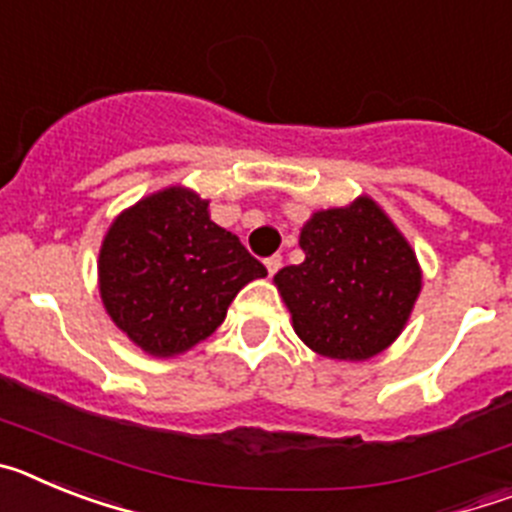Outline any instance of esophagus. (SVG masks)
<instances>
[{"label": "esophagus", "instance_id": "esophagus-1", "mask_svg": "<svg viewBox=\"0 0 512 512\" xmlns=\"http://www.w3.org/2000/svg\"><path fill=\"white\" fill-rule=\"evenodd\" d=\"M264 264H266V271H269L271 277H274V274H277V271L282 269V256H279V253H274V256H269V259H266Z\"/></svg>", "mask_w": 512, "mask_h": 512}]
</instances>
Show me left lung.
Wrapping results in <instances>:
<instances>
[{
	"label": "left lung",
	"instance_id": "obj_1",
	"mask_svg": "<svg viewBox=\"0 0 512 512\" xmlns=\"http://www.w3.org/2000/svg\"><path fill=\"white\" fill-rule=\"evenodd\" d=\"M302 264L274 282L297 336L328 359L361 361L400 336L420 292L408 241L372 200L315 212L302 228Z\"/></svg>",
	"mask_w": 512,
	"mask_h": 512
}]
</instances>
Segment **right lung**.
Returning <instances> with one entry per match:
<instances>
[{
	"label": "right lung",
	"mask_w": 512,
	"mask_h": 512,
	"mask_svg": "<svg viewBox=\"0 0 512 512\" xmlns=\"http://www.w3.org/2000/svg\"><path fill=\"white\" fill-rule=\"evenodd\" d=\"M266 277L230 230L187 189H166L122 212L99 253V292L122 333L153 356L182 354L225 320L233 297Z\"/></svg>",
	"instance_id": "right-lung-1"
}]
</instances>
